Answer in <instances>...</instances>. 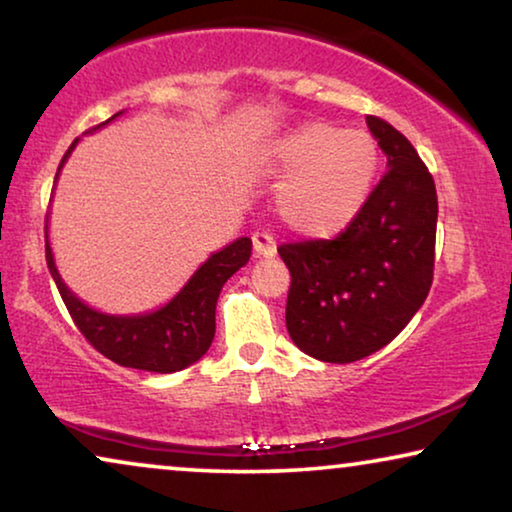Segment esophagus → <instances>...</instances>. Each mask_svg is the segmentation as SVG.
Instances as JSON below:
<instances>
[{
    "instance_id": "esophagus-1",
    "label": "esophagus",
    "mask_w": 512,
    "mask_h": 512,
    "mask_svg": "<svg viewBox=\"0 0 512 512\" xmlns=\"http://www.w3.org/2000/svg\"><path fill=\"white\" fill-rule=\"evenodd\" d=\"M253 250H255V257H273L276 255V239L266 232H255Z\"/></svg>"
}]
</instances>
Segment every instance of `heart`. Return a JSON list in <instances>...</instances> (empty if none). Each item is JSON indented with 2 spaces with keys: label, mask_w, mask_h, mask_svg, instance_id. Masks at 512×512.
Listing matches in <instances>:
<instances>
[{
  "label": "heart",
  "mask_w": 512,
  "mask_h": 512,
  "mask_svg": "<svg viewBox=\"0 0 512 512\" xmlns=\"http://www.w3.org/2000/svg\"><path fill=\"white\" fill-rule=\"evenodd\" d=\"M273 165L289 174L278 193L282 223L305 236H331L368 200L379 151L368 133L310 121L276 144Z\"/></svg>",
  "instance_id": "obj_1"
}]
</instances>
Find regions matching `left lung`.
<instances>
[{
  "instance_id": "obj_1",
  "label": "left lung",
  "mask_w": 512,
  "mask_h": 512,
  "mask_svg": "<svg viewBox=\"0 0 512 512\" xmlns=\"http://www.w3.org/2000/svg\"><path fill=\"white\" fill-rule=\"evenodd\" d=\"M368 126L388 172L333 239L282 243L292 285L294 345L324 363H354L388 345L427 299L434 278L437 188L414 144L386 119Z\"/></svg>"
}]
</instances>
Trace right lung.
<instances>
[{"mask_svg": "<svg viewBox=\"0 0 512 512\" xmlns=\"http://www.w3.org/2000/svg\"><path fill=\"white\" fill-rule=\"evenodd\" d=\"M101 126L103 124H98L96 128ZM75 142L78 140H73L61 158L59 170L73 151ZM250 255H253V241L248 236L236 239L220 253L211 255L165 308L140 317H112L91 310L89 305L75 299V294L68 292L57 273L48 234H45V262H48L61 299L66 303L68 315L73 317L75 326L85 335L89 345L124 368L160 372V375L188 368L190 363L200 361L207 354L213 333H216V303L220 289L248 262Z\"/></svg>", "mask_w": 512, "mask_h": 512, "instance_id": "obj_1", "label": "right lung"}]
</instances>
